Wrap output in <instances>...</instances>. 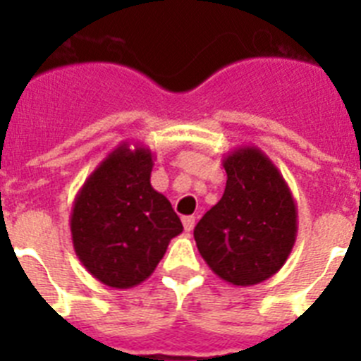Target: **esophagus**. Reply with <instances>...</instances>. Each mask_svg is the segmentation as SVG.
I'll list each match as a JSON object with an SVG mask.
<instances>
[{
	"instance_id": "esophagus-1",
	"label": "esophagus",
	"mask_w": 361,
	"mask_h": 361,
	"mask_svg": "<svg viewBox=\"0 0 361 361\" xmlns=\"http://www.w3.org/2000/svg\"><path fill=\"white\" fill-rule=\"evenodd\" d=\"M183 224L186 231H193V228H195V216H183Z\"/></svg>"
}]
</instances>
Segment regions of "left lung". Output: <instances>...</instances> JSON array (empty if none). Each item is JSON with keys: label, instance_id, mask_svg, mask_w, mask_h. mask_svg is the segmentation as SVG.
Wrapping results in <instances>:
<instances>
[{"label": "left lung", "instance_id": "obj_1", "mask_svg": "<svg viewBox=\"0 0 361 361\" xmlns=\"http://www.w3.org/2000/svg\"><path fill=\"white\" fill-rule=\"evenodd\" d=\"M224 195L195 226L193 237L209 269L233 286H255L279 273L298 229L293 193L257 146H240L222 161Z\"/></svg>", "mask_w": 361, "mask_h": 361}]
</instances>
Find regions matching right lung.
I'll list each match as a JSON object with an SVG mask.
<instances>
[{"label": "right lung", "mask_w": 361, "mask_h": 361, "mask_svg": "<svg viewBox=\"0 0 361 361\" xmlns=\"http://www.w3.org/2000/svg\"><path fill=\"white\" fill-rule=\"evenodd\" d=\"M153 153L128 142L108 153L73 200L70 231L86 271L108 288L130 289L152 275L183 222L149 184Z\"/></svg>", "instance_id": "add662e5"}]
</instances>
